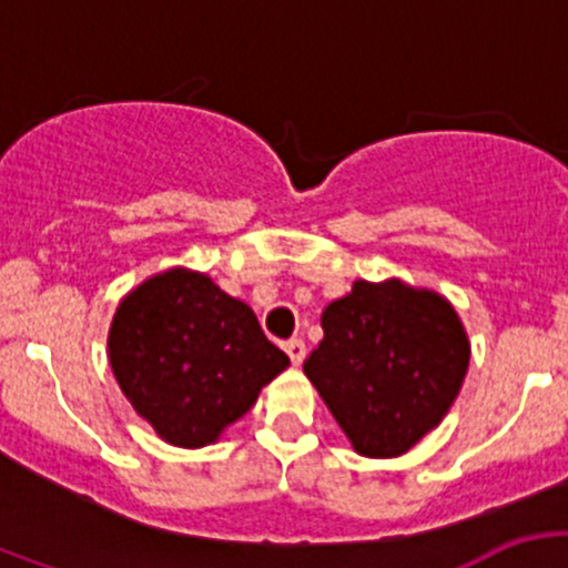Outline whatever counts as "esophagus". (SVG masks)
Instances as JSON below:
<instances>
[{
	"mask_svg": "<svg viewBox=\"0 0 568 568\" xmlns=\"http://www.w3.org/2000/svg\"><path fill=\"white\" fill-rule=\"evenodd\" d=\"M283 348H285V354L291 357V363L302 365V359H305V354H307L305 341H300V337H291V341L283 343Z\"/></svg>",
	"mask_w": 568,
	"mask_h": 568,
	"instance_id": "obj_1",
	"label": "esophagus"
}]
</instances>
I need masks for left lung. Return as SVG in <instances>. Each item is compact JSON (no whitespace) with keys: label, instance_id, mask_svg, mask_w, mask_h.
<instances>
[{"label":"left lung","instance_id":"8db88e82","mask_svg":"<svg viewBox=\"0 0 568 568\" xmlns=\"http://www.w3.org/2000/svg\"><path fill=\"white\" fill-rule=\"evenodd\" d=\"M321 329L305 374L363 456L406 454L448 415L467 376V332L437 291L357 280L326 305Z\"/></svg>","mask_w":568,"mask_h":568}]
</instances>
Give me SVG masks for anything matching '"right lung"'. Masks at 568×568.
<instances>
[{
  "label": "right lung",
  "mask_w": 568,
  "mask_h": 568,
  "mask_svg": "<svg viewBox=\"0 0 568 568\" xmlns=\"http://www.w3.org/2000/svg\"><path fill=\"white\" fill-rule=\"evenodd\" d=\"M109 365L164 443L203 448L250 412L288 357L250 305L178 266L123 296L109 326Z\"/></svg>",
  "instance_id": "obj_1"
}]
</instances>
